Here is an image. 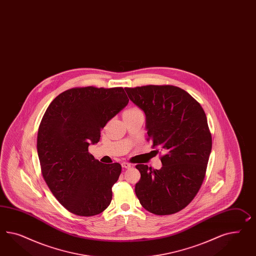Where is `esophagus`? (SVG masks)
<instances>
[{
    "label": "esophagus",
    "mask_w": 256,
    "mask_h": 256,
    "mask_svg": "<svg viewBox=\"0 0 256 256\" xmlns=\"http://www.w3.org/2000/svg\"><path fill=\"white\" fill-rule=\"evenodd\" d=\"M122 166L124 168H132V165L130 164V163H128V162H122Z\"/></svg>",
    "instance_id": "esophagus-1"
}]
</instances>
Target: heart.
I'll return each mask as SVG.
<instances>
[{"instance_id": "b5f03b06", "label": "heart", "mask_w": 256, "mask_h": 256, "mask_svg": "<svg viewBox=\"0 0 256 256\" xmlns=\"http://www.w3.org/2000/svg\"><path fill=\"white\" fill-rule=\"evenodd\" d=\"M138 112H142L140 110H138V108L136 107H132V108H128L124 112V116H134V114H137Z\"/></svg>"}]
</instances>
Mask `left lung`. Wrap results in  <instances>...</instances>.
Instances as JSON below:
<instances>
[{
    "mask_svg": "<svg viewBox=\"0 0 256 256\" xmlns=\"http://www.w3.org/2000/svg\"><path fill=\"white\" fill-rule=\"evenodd\" d=\"M124 90L146 114L147 140L164 152L160 170L136 166L140 173L136 196L154 214L178 212L193 200L205 178L212 146L205 112L186 91L174 86Z\"/></svg>",
    "mask_w": 256,
    "mask_h": 256,
    "instance_id": "obj_1",
    "label": "left lung"
}]
</instances>
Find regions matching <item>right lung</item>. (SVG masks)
<instances>
[{
	"label": "right lung",
	"instance_id": "right-lung-1",
	"mask_svg": "<svg viewBox=\"0 0 256 256\" xmlns=\"http://www.w3.org/2000/svg\"><path fill=\"white\" fill-rule=\"evenodd\" d=\"M128 104L123 88L66 90L49 104L37 136L42 174L50 191L70 212L93 216L110 205L118 163L102 164L88 152L100 130Z\"/></svg>",
	"mask_w": 256,
	"mask_h": 256
}]
</instances>
